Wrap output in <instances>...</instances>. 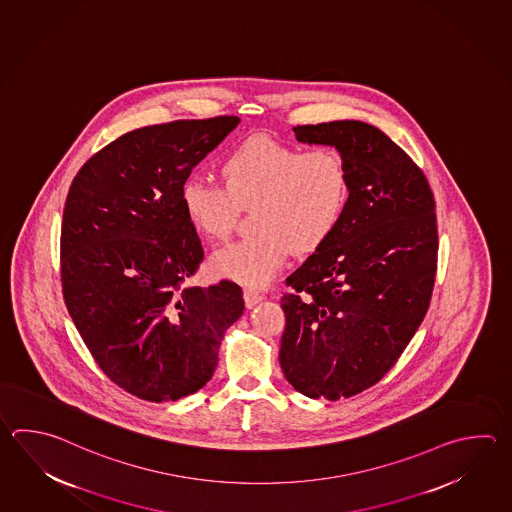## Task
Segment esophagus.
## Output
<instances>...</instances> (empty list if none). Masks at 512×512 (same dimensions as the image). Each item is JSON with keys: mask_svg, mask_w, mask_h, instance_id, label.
Masks as SVG:
<instances>
[{"mask_svg": "<svg viewBox=\"0 0 512 512\" xmlns=\"http://www.w3.org/2000/svg\"><path fill=\"white\" fill-rule=\"evenodd\" d=\"M262 299H264L262 293L255 292V290H244V303L248 308H253L255 304L261 303Z\"/></svg>", "mask_w": 512, "mask_h": 512, "instance_id": "1", "label": "esophagus"}]
</instances>
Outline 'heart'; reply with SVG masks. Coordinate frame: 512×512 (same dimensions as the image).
<instances>
[{"instance_id":"1","label":"heart","mask_w":512,"mask_h":512,"mask_svg":"<svg viewBox=\"0 0 512 512\" xmlns=\"http://www.w3.org/2000/svg\"><path fill=\"white\" fill-rule=\"evenodd\" d=\"M224 186L193 173L180 200L191 226L211 240L230 237L239 208L257 204L255 237L215 251L211 268L219 277L259 288L272 281L297 251L317 248L334 231L348 199L345 160L334 147L301 149L253 136L220 166Z\"/></svg>"}]
</instances>
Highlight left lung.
Returning a JSON list of instances; mask_svg holds the SVG:
<instances>
[{
  "instance_id": "left-lung-1",
  "label": "left lung",
  "mask_w": 512,
  "mask_h": 512,
  "mask_svg": "<svg viewBox=\"0 0 512 512\" xmlns=\"http://www.w3.org/2000/svg\"><path fill=\"white\" fill-rule=\"evenodd\" d=\"M345 160L348 199L334 231L286 277L282 372L304 396L337 401L396 365L430 304L438 270L436 202L423 169L377 127H293Z\"/></svg>"
}]
</instances>
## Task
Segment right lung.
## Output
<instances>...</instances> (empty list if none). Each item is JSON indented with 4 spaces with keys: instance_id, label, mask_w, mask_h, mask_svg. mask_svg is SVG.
Listing matches in <instances>:
<instances>
[{
    "instance_id": "right-lung-1",
    "label": "right lung",
    "mask_w": 512,
    "mask_h": 512,
    "mask_svg": "<svg viewBox=\"0 0 512 512\" xmlns=\"http://www.w3.org/2000/svg\"><path fill=\"white\" fill-rule=\"evenodd\" d=\"M240 120L213 116L140 127L80 167L65 200V306L105 376L167 403L195 394L244 312L239 284L182 288L204 259L180 200L193 167Z\"/></svg>"
}]
</instances>
